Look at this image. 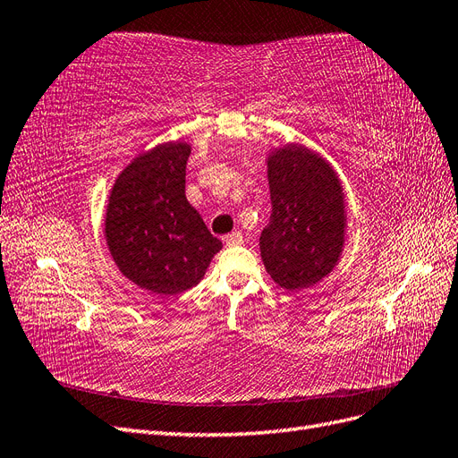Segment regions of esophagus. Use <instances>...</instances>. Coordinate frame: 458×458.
I'll return each mask as SVG.
<instances>
[{
	"label": "esophagus",
	"instance_id": "34e87169",
	"mask_svg": "<svg viewBox=\"0 0 458 458\" xmlns=\"http://www.w3.org/2000/svg\"><path fill=\"white\" fill-rule=\"evenodd\" d=\"M224 241H225V244H227V246H239V244H242V233H239V231H233V233L225 234Z\"/></svg>",
	"mask_w": 458,
	"mask_h": 458
}]
</instances>
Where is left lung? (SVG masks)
Masks as SVG:
<instances>
[{"instance_id": "obj_1", "label": "left lung", "mask_w": 458, "mask_h": 458, "mask_svg": "<svg viewBox=\"0 0 458 458\" xmlns=\"http://www.w3.org/2000/svg\"><path fill=\"white\" fill-rule=\"evenodd\" d=\"M266 164L271 216L259 237L261 261L276 286L298 294L338 266L348 202L335 165L306 145L271 148Z\"/></svg>"}]
</instances>
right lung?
<instances>
[{"label":"right lung","instance_id":"right-lung-1","mask_svg":"<svg viewBox=\"0 0 458 458\" xmlns=\"http://www.w3.org/2000/svg\"><path fill=\"white\" fill-rule=\"evenodd\" d=\"M191 143L165 141L137 155L114 179L105 241L120 273L152 294L197 286L221 250L185 197Z\"/></svg>","mask_w":458,"mask_h":458}]
</instances>
